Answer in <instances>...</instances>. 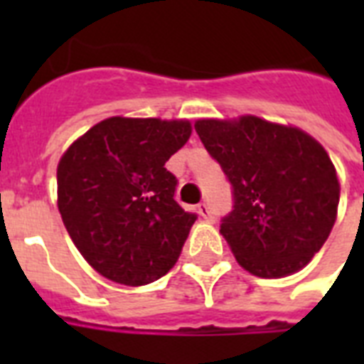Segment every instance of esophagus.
<instances>
[{"label": "esophagus", "mask_w": 364, "mask_h": 364, "mask_svg": "<svg viewBox=\"0 0 364 364\" xmlns=\"http://www.w3.org/2000/svg\"><path fill=\"white\" fill-rule=\"evenodd\" d=\"M196 210H198L200 217H204V219H210V217H211L210 205L205 204V202H202V204H198V208H196Z\"/></svg>", "instance_id": "34e87169"}]
</instances>
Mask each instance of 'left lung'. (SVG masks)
<instances>
[{"label":"left lung","mask_w":364,"mask_h":364,"mask_svg":"<svg viewBox=\"0 0 364 364\" xmlns=\"http://www.w3.org/2000/svg\"><path fill=\"white\" fill-rule=\"evenodd\" d=\"M200 141L232 188L221 234L236 260L259 277L300 270L327 242L340 185L327 151L299 128L259 117L198 121Z\"/></svg>","instance_id":"obj_1"}]
</instances>
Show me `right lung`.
I'll return each instance as SVG.
<instances>
[{
	"instance_id": "obj_1",
	"label": "right lung",
	"mask_w": 364,
	"mask_h": 364,
	"mask_svg": "<svg viewBox=\"0 0 364 364\" xmlns=\"http://www.w3.org/2000/svg\"><path fill=\"white\" fill-rule=\"evenodd\" d=\"M191 137L187 121L98 122L58 164V210L71 240L111 282L147 285L177 262L196 213L176 202L164 168Z\"/></svg>"
}]
</instances>
